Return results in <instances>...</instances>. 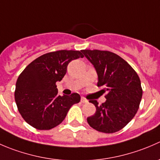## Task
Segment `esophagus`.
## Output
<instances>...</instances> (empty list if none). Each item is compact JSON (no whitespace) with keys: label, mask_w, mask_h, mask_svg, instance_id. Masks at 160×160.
<instances>
[{"label":"esophagus","mask_w":160,"mask_h":160,"mask_svg":"<svg viewBox=\"0 0 160 160\" xmlns=\"http://www.w3.org/2000/svg\"><path fill=\"white\" fill-rule=\"evenodd\" d=\"M80 102L83 103V104H86V103L88 102V100H87L85 98H83V97H82L81 99H80Z\"/></svg>","instance_id":"obj_1"}]
</instances>
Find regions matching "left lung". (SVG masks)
Wrapping results in <instances>:
<instances>
[{"mask_svg": "<svg viewBox=\"0 0 160 160\" xmlns=\"http://www.w3.org/2000/svg\"><path fill=\"white\" fill-rule=\"evenodd\" d=\"M94 67L98 87H104L106 101L90 100L96 112L88 118L90 127L104 133L122 129L135 117L142 97L141 81L134 69L118 55L102 50H81Z\"/></svg>", "mask_w": 160, "mask_h": 160, "instance_id": "8db88e82", "label": "left lung"}]
</instances>
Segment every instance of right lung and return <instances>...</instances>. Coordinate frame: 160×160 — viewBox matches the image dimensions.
Here are the masks:
<instances>
[{
  "mask_svg": "<svg viewBox=\"0 0 160 160\" xmlns=\"http://www.w3.org/2000/svg\"><path fill=\"white\" fill-rule=\"evenodd\" d=\"M80 51L59 50L39 56L28 64L16 82L14 99L24 120L38 130H49L65 119L80 96H59L56 83L65 76L69 62L83 58Z\"/></svg>",
  "mask_w": 160,
  "mask_h": 160,
  "instance_id": "obj_1",
  "label": "right lung"
}]
</instances>
